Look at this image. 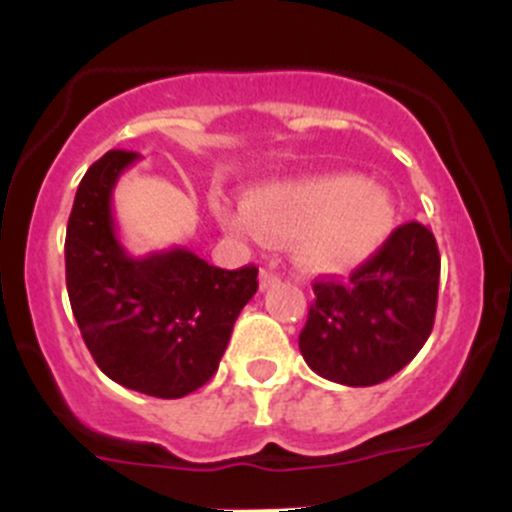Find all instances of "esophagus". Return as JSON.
I'll use <instances>...</instances> for the list:
<instances>
[{
	"label": "esophagus",
	"instance_id": "1",
	"mask_svg": "<svg viewBox=\"0 0 512 512\" xmlns=\"http://www.w3.org/2000/svg\"><path fill=\"white\" fill-rule=\"evenodd\" d=\"M280 285V275L277 272H272V267H265V270L260 272V289L265 292V289Z\"/></svg>",
	"mask_w": 512,
	"mask_h": 512
}]
</instances>
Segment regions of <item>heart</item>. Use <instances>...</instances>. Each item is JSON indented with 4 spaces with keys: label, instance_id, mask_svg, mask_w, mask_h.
I'll use <instances>...</instances> for the list:
<instances>
[{
    "label": "heart",
    "instance_id": "b5f03b06",
    "mask_svg": "<svg viewBox=\"0 0 512 512\" xmlns=\"http://www.w3.org/2000/svg\"><path fill=\"white\" fill-rule=\"evenodd\" d=\"M232 232L294 242V262L317 275L349 272L374 257L396 230L399 210L389 190L356 173H327L270 185L247 205H225Z\"/></svg>",
    "mask_w": 512,
    "mask_h": 512
}]
</instances>
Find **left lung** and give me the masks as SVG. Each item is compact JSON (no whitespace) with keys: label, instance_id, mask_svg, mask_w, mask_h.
Wrapping results in <instances>:
<instances>
[{"label":"left lung","instance_id":"8db88e82","mask_svg":"<svg viewBox=\"0 0 512 512\" xmlns=\"http://www.w3.org/2000/svg\"><path fill=\"white\" fill-rule=\"evenodd\" d=\"M441 257L433 232L406 223L347 282H314L299 352L314 374L374 386L404 369L433 329Z\"/></svg>","mask_w":512,"mask_h":512}]
</instances>
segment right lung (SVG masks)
<instances>
[{
    "label": "right lung",
    "instance_id": "obj_1",
    "mask_svg": "<svg viewBox=\"0 0 512 512\" xmlns=\"http://www.w3.org/2000/svg\"><path fill=\"white\" fill-rule=\"evenodd\" d=\"M138 153L108 151L76 190L66 227V289L98 369L126 389L180 399L218 371L257 267L220 270L188 247L136 257L113 218V188Z\"/></svg>",
    "mask_w": 512,
    "mask_h": 512
}]
</instances>
